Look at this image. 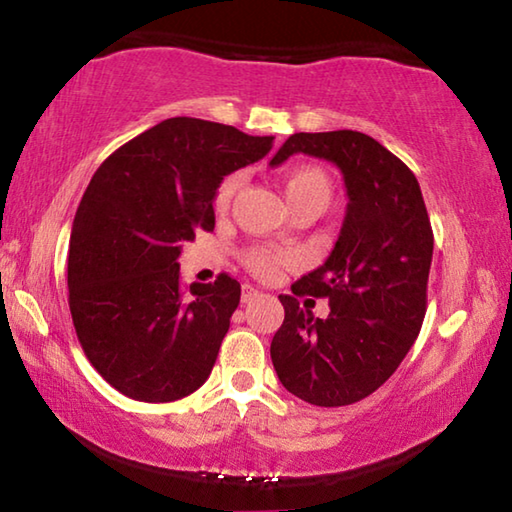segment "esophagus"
Masks as SVG:
<instances>
[{
  "mask_svg": "<svg viewBox=\"0 0 512 512\" xmlns=\"http://www.w3.org/2000/svg\"><path fill=\"white\" fill-rule=\"evenodd\" d=\"M259 296V291L255 287H250V284H244V289H241V302L248 305V302H253Z\"/></svg>",
  "mask_w": 512,
  "mask_h": 512,
  "instance_id": "esophagus-1",
  "label": "esophagus"
}]
</instances>
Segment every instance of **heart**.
<instances>
[{
    "mask_svg": "<svg viewBox=\"0 0 512 512\" xmlns=\"http://www.w3.org/2000/svg\"><path fill=\"white\" fill-rule=\"evenodd\" d=\"M241 183V173H230L221 180V185L216 187L214 194V207L219 212H225L235 201V196L239 192ZM284 194H287V203L291 207V212L300 210V207H318L320 212L325 210L332 201V180L327 178L325 171H320L316 167H296L289 169L284 173ZM244 266L250 273L257 277H275L280 273L282 266H287L293 262V255L287 253V250L280 248H268V246H253L248 248L244 255Z\"/></svg>",
    "mask_w": 512,
    "mask_h": 512,
    "instance_id": "heart-1",
    "label": "heart"
}]
</instances>
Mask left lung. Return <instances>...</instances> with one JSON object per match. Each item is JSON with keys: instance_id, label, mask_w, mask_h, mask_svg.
Returning <instances> with one entry per match:
<instances>
[{"instance_id": "1", "label": "left lung", "mask_w": 512, "mask_h": 512, "mask_svg": "<svg viewBox=\"0 0 512 512\" xmlns=\"http://www.w3.org/2000/svg\"><path fill=\"white\" fill-rule=\"evenodd\" d=\"M293 153L334 162L348 187V212L327 262L280 296L284 323L271 343L282 386L316 406H348L375 393L418 339L427 314L433 230L418 178L370 135L296 133L271 160ZM300 295L327 297L323 321Z\"/></svg>"}]
</instances>
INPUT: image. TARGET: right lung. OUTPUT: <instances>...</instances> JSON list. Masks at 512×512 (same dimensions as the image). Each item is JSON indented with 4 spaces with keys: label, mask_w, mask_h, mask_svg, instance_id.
<instances>
[{
    "label": "right lung",
    "mask_w": 512,
    "mask_h": 512,
    "mask_svg": "<svg viewBox=\"0 0 512 512\" xmlns=\"http://www.w3.org/2000/svg\"><path fill=\"white\" fill-rule=\"evenodd\" d=\"M273 137L171 117L108 155L74 216L69 311L85 357L119 393L173 402L205 384L239 305L221 273L180 282V248L214 230L223 176L262 160Z\"/></svg>",
    "instance_id": "right-lung-1"
}]
</instances>
